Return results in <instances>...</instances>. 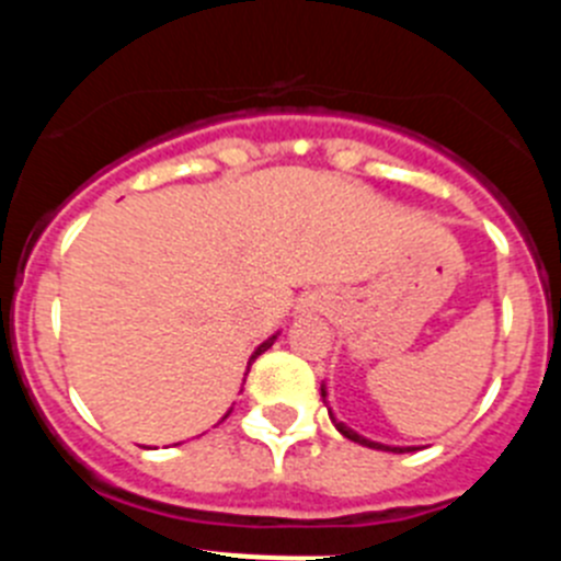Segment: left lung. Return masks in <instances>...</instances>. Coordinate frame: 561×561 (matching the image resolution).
I'll use <instances>...</instances> for the list:
<instances>
[{"mask_svg": "<svg viewBox=\"0 0 561 561\" xmlns=\"http://www.w3.org/2000/svg\"><path fill=\"white\" fill-rule=\"evenodd\" d=\"M320 396H323V401H325V396H329V393H325V385H320ZM325 404H329V401H325ZM329 415H331V421H334V427L340 430V433L345 435V438L354 440V444H362V447H370V449H381V453H413V447H388V444H379V440L365 438V435H359V433H356V430H351L348 424H342V421H336L331 410H329Z\"/></svg>", "mask_w": 561, "mask_h": 561, "instance_id": "8db88e82", "label": "left lung"}]
</instances>
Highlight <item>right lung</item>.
Here are the masks:
<instances>
[{"label":"right lung","instance_id":"right-lung-1","mask_svg":"<svg viewBox=\"0 0 561 561\" xmlns=\"http://www.w3.org/2000/svg\"><path fill=\"white\" fill-rule=\"evenodd\" d=\"M275 340H277V334H272V336H270V340H264V342H261V345H257V348H255V351H252L250 362H247V374H250V365H252V362H255V359H257V356L264 354V351H266V348H272V342H275ZM227 415H230V410H227ZM227 415H225V419H227Z\"/></svg>","mask_w":561,"mask_h":561}]
</instances>
